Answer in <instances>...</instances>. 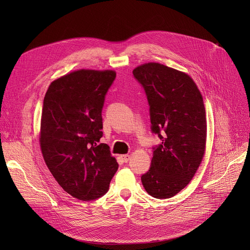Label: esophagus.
<instances>
[{"mask_svg": "<svg viewBox=\"0 0 250 250\" xmlns=\"http://www.w3.org/2000/svg\"><path fill=\"white\" fill-rule=\"evenodd\" d=\"M122 159H123V161L124 162H128L129 161V159H130V155H128V154H125V155H122Z\"/></svg>", "mask_w": 250, "mask_h": 250, "instance_id": "1", "label": "esophagus"}]
</instances>
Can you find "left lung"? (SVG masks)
Listing matches in <instances>:
<instances>
[{"label":"left lung","instance_id":"8db88e82","mask_svg":"<svg viewBox=\"0 0 250 250\" xmlns=\"http://www.w3.org/2000/svg\"><path fill=\"white\" fill-rule=\"evenodd\" d=\"M133 74L146 91L152 132L162 141L154 148L151 168L142 175V183L153 198H172L188 185L204 158L203 96L189 75L159 62L143 63Z\"/></svg>","mask_w":250,"mask_h":250}]
</instances>
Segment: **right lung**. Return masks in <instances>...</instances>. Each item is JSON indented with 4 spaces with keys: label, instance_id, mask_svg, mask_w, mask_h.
<instances>
[{
    "label": "right lung",
    "instance_id": "right-lung-1",
    "mask_svg": "<svg viewBox=\"0 0 250 250\" xmlns=\"http://www.w3.org/2000/svg\"><path fill=\"white\" fill-rule=\"evenodd\" d=\"M112 70L82 69L52 81L42 112L44 162L64 191L80 201L106 193L118 164L102 137L101 111L115 79Z\"/></svg>",
    "mask_w": 250,
    "mask_h": 250
}]
</instances>
